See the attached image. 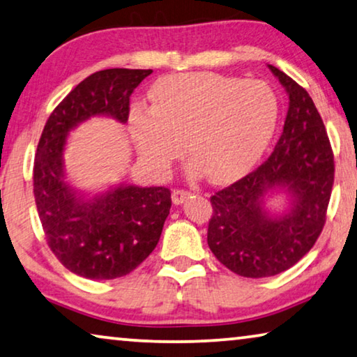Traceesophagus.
I'll return each mask as SVG.
<instances>
[{
    "instance_id": "obj_1",
    "label": "esophagus",
    "mask_w": 357,
    "mask_h": 357,
    "mask_svg": "<svg viewBox=\"0 0 357 357\" xmlns=\"http://www.w3.org/2000/svg\"><path fill=\"white\" fill-rule=\"evenodd\" d=\"M190 192H188V190H183V189H174L173 194H172V199H173V204L174 205H181L184 204L185 200L189 199Z\"/></svg>"
}]
</instances>
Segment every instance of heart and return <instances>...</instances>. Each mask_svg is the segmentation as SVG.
<instances>
[{
	"label": "heart",
	"instance_id": "b5f03b06",
	"mask_svg": "<svg viewBox=\"0 0 357 357\" xmlns=\"http://www.w3.org/2000/svg\"><path fill=\"white\" fill-rule=\"evenodd\" d=\"M151 109L135 105L130 135L137 152L157 169L189 155L206 178L220 181L247 169L263 155L279 120V99L261 79L210 72L158 79Z\"/></svg>",
	"mask_w": 357,
	"mask_h": 357
}]
</instances>
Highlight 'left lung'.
Instances as JSON below:
<instances>
[{"label": "left lung", "instance_id": "8db88e82", "mask_svg": "<svg viewBox=\"0 0 357 357\" xmlns=\"http://www.w3.org/2000/svg\"><path fill=\"white\" fill-rule=\"evenodd\" d=\"M289 94L284 131L268 160L211 197L208 247L218 261L243 278H271L305 257L326 225L333 185V153L324 121L305 88L268 66ZM287 194L282 213L265 208Z\"/></svg>", "mask_w": 357, "mask_h": 357}]
</instances>
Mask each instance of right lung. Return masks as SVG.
Returning a JSON list of instances; mask_svg holds the SVG:
<instances>
[{
	"mask_svg": "<svg viewBox=\"0 0 357 357\" xmlns=\"http://www.w3.org/2000/svg\"><path fill=\"white\" fill-rule=\"evenodd\" d=\"M151 73V68L93 73L63 98L41 132L33 167L36 210L51 252L84 279H116L136 269L157 247L172 208L167 188L121 183L84 194L67 183L63 165L70 131L91 116L126 123L130 96Z\"/></svg>",
	"mask_w": 357,
	"mask_h": 357,
	"instance_id": "right-lung-1",
	"label": "right lung"
}]
</instances>
